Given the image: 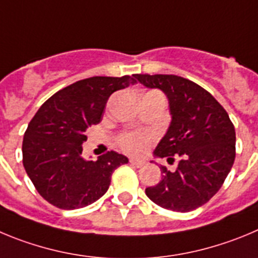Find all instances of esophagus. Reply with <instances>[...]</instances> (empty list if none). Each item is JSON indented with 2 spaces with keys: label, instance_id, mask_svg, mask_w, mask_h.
Masks as SVG:
<instances>
[{
  "label": "esophagus",
  "instance_id": "esophagus-1",
  "mask_svg": "<svg viewBox=\"0 0 258 258\" xmlns=\"http://www.w3.org/2000/svg\"><path fill=\"white\" fill-rule=\"evenodd\" d=\"M130 163L135 167H141L145 164V162L141 161V159H135V158H131V159H130Z\"/></svg>",
  "mask_w": 258,
  "mask_h": 258
}]
</instances>
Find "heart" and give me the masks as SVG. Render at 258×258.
Instances as JSON below:
<instances>
[{"mask_svg":"<svg viewBox=\"0 0 258 258\" xmlns=\"http://www.w3.org/2000/svg\"><path fill=\"white\" fill-rule=\"evenodd\" d=\"M152 135L143 132H127L119 138V145L122 149L131 154H141L145 152Z\"/></svg>","mask_w":258,"mask_h":258,"instance_id":"obj_1","label":"heart"}]
</instances>
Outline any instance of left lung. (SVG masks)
<instances>
[{"instance_id":"left-lung-1","label":"left lung","mask_w":258,"mask_h":258,"mask_svg":"<svg viewBox=\"0 0 258 258\" xmlns=\"http://www.w3.org/2000/svg\"><path fill=\"white\" fill-rule=\"evenodd\" d=\"M148 89H159L168 99L171 123L154 157L172 163L161 166L162 180L145 189L155 204L189 212L207 203L224 184L235 159V128L221 104L208 91L173 74H134Z\"/></svg>"}]
</instances>
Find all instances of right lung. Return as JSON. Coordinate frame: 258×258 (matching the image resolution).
Returning <instances> with one entry per match:
<instances>
[{"mask_svg":"<svg viewBox=\"0 0 258 258\" xmlns=\"http://www.w3.org/2000/svg\"><path fill=\"white\" fill-rule=\"evenodd\" d=\"M136 83L130 76L78 81L42 104L23 139V164L43 199L60 210L94 203L109 189L112 173L128 158L108 152L97 161L82 158L86 130L101 120L113 92Z\"/></svg>","mask_w":258,"mask_h":258,"instance_id":"1","label":"right lung"}]
</instances>
